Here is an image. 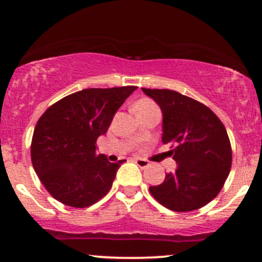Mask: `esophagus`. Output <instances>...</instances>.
Here are the masks:
<instances>
[{
  "mask_svg": "<svg viewBox=\"0 0 262 262\" xmlns=\"http://www.w3.org/2000/svg\"><path fill=\"white\" fill-rule=\"evenodd\" d=\"M134 161H135V164L140 167V169H146V167H149V165H150V162L148 160H144V159H135Z\"/></svg>",
  "mask_w": 262,
  "mask_h": 262,
  "instance_id": "esophagus-1",
  "label": "esophagus"
}]
</instances>
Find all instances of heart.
I'll list each match as a JSON object with an SVG mask.
<instances>
[{"mask_svg": "<svg viewBox=\"0 0 262 262\" xmlns=\"http://www.w3.org/2000/svg\"><path fill=\"white\" fill-rule=\"evenodd\" d=\"M156 106L152 103L150 100H140L139 102L134 104V111L135 112H141V111H149V110H154Z\"/></svg>", "mask_w": 262, "mask_h": 262, "instance_id": "1", "label": "heart"}]
</instances>
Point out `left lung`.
Masks as SVG:
<instances>
[{
  "label": "left lung",
  "instance_id": "1",
  "mask_svg": "<svg viewBox=\"0 0 262 262\" xmlns=\"http://www.w3.org/2000/svg\"><path fill=\"white\" fill-rule=\"evenodd\" d=\"M160 107L164 144H175L169 154L175 172L150 186V193L175 212L206 206L221 192L230 171L231 148L221 119L208 107L171 90L141 89Z\"/></svg>",
  "mask_w": 262,
  "mask_h": 262
}]
</instances>
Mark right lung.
Wrapping results in <instances>:
<instances>
[{"instance_id": "right-lung-1", "label": "right lung", "mask_w": 262, "mask_h": 262, "mask_svg": "<svg viewBox=\"0 0 262 262\" xmlns=\"http://www.w3.org/2000/svg\"><path fill=\"white\" fill-rule=\"evenodd\" d=\"M138 87L86 89L66 96L45 111L33 134V167L59 202L85 208L101 200L124 160L116 164L96 155L118 108Z\"/></svg>"}]
</instances>
